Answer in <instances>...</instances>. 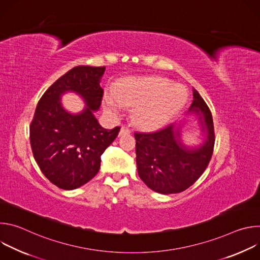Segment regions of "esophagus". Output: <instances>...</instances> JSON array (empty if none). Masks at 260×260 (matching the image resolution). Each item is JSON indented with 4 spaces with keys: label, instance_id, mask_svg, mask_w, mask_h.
I'll use <instances>...</instances> for the list:
<instances>
[{
    "label": "esophagus",
    "instance_id": "obj_1",
    "mask_svg": "<svg viewBox=\"0 0 260 260\" xmlns=\"http://www.w3.org/2000/svg\"><path fill=\"white\" fill-rule=\"evenodd\" d=\"M129 134H131V131L125 126H122L119 132V136H125V135H129Z\"/></svg>",
    "mask_w": 260,
    "mask_h": 260
}]
</instances>
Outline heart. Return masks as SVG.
Returning a JSON list of instances; mask_svg holds the SVG:
<instances>
[{
	"instance_id": "heart-1",
	"label": "heart",
	"mask_w": 260,
	"mask_h": 260,
	"mask_svg": "<svg viewBox=\"0 0 260 260\" xmlns=\"http://www.w3.org/2000/svg\"><path fill=\"white\" fill-rule=\"evenodd\" d=\"M105 98V107L116 113L124 106L135 107V122L143 128L161 127L177 117L188 101L183 85L160 76L128 77Z\"/></svg>"
}]
</instances>
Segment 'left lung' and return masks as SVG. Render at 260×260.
I'll use <instances>...</instances> for the list:
<instances>
[{
    "instance_id": "1",
    "label": "left lung",
    "mask_w": 260,
    "mask_h": 260,
    "mask_svg": "<svg viewBox=\"0 0 260 260\" xmlns=\"http://www.w3.org/2000/svg\"><path fill=\"white\" fill-rule=\"evenodd\" d=\"M201 126L204 142L187 146L181 140V125L172 123L154 133H135L138 174L148 187L162 194L186 190L207 169L214 149L211 111L197 89L188 110Z\"/></svg>"
}]
</instances>
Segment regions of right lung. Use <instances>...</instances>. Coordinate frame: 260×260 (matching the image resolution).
<instances>
[{
  "label": "right lung",
  "mask_w": 260,
  "mask_h": 260,
  "mask_svg": "<svg viewBox=\"0 0 260 260\" xmlns=\"http://www.w3.org/2000/svg\"><path fill=\"white\" fill-rule=\"evenodd\" d=\"M106 67L78 66L58 78L42 95L29 125L34 158L44 176L64 190L90 181L101 167V155L120 127L106 129L94 117L104 94L100 82ZM75 92L86 106L79 114L62 107L61 95Z\"/></svg>",
  "instance_id": "right-lung-1"
}]
</instances>
